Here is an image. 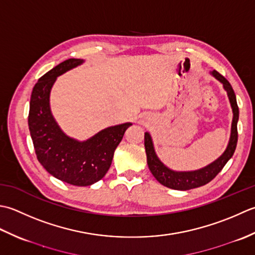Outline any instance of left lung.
I'll use <instances>...</instances> for the list:
<instances>
[{
    "mask_svg": "<svg viewBox=\"0 0 255 255\" xmlns=\"http://www.w3.org/2000/svg\"><path fill=\"white\" fill-rule=\"evenodd\" d=\"M210 75L214 76L218 81H220L223 86V89L227 91L233 113L229 143H228L226 150L222 153L220 157H218L209 165L205 166V167L197 170H173L168 168L167 166L158 158L156 152H155L152 136H150L149 133L145 132L144 146L145 152H146L148 168L158 183H160L165 187H168V188L176 190H189L208 184L220 173L221 169L225 167V165L227 164L228 160L232 157V155L236 150L238 142L237 124L239 120V108L237 105V98L235 95V91H233L230 82L228 81L225 77L221 76L219 72L212 70L210 71Z\"/></svg>",
    "mask_w": 255,
    "mask_h": 255,
    "instance_id": "left-lung-1",
    "label": "left lung"
}]
</instances>
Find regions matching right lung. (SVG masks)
<instances>
[{"label": "right lung", "mask_w": 255, "mask_h": 255, "mask_svg": "<svg viewBox=\"0 0 255 255\" xmlns=\"http://www.w3.org/2000/svg\"><path fill=\"white\" fill-rule=\"evenodd\" d=\"M84 59L60 62L40 77L30 96L28 127L38 162L50 175L74 186H90L105 177L114 150L132 123L101 129L86 141L68 136L50 110V91L57 77L82 65Z\"/></svg>", "instance_id": "add662e5"}]
</instances>
